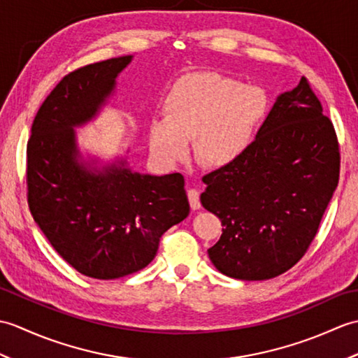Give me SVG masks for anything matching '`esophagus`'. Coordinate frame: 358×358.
Wrapping results in <instances>:
<instances>
[{
  "label": "esophagus",
  "instance_id": "1",
  "mask_svg": "<svg viewBox=\"0 0 358 358\" xmlns=\"http://www.w3.org/2000/svg\"><path fill=\"white\" fill-rule=\"evenodd\" d=\"M187 196H189V203H191V208L194 210L200 209L201 203H200V192L196 189H189L187 191Z\"/></svg>",
  "mask_w": 358,
  "mask_h": 358
}]
</instances>
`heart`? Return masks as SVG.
<instances>
[{
	"instance_id": "1",
	"label": "heart",
	"mask_w": 358,
	"mask_h": 358,
	"mask_svg": "<svg viewBox=\"0 0 358 358\" xmlns=\"http://www.w3.org/2000/svg\"><path fill=\"white\" fill-rule=\"evenodd\" d=\"M166 118L149 126L150 152L159 163L173 164L187 155L194 140L195 158L204 166L237 162L254 143L269 110V98L258 86L215 72L181 77L164 98Z\"/></svg>"
}]
</instances>
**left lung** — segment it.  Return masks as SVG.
I'll use <instances>...</instances> for the list:
<instances>
[{
    "instance_id": "left-lung-1",
    "label": "left lung",
    "mask_w": 358,
    "mask_h": 358,
    "mask_svg": "<svg viewBox=\"0 0 358 358\" xmlns=\"http://www.w3.org/2000/svg\"><path fill=\"white\" fill-rule=\"evenodd\" d=\"M338 177L336 129L303 77L277 98L245 155L203 177V208L223 224L210 262L238 280L289 271L315 238Z\"/></svg>"
}]
</instances>
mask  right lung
Segmentation results:
<instances>
[{
	"label": "right lung",
	"instance_id": "obj_1",
	"mask_svg": "<svg viewBox=\"0 0 358 358\" xmlns=\"http://www.w3.org/2000/svg\"><path fill=\"white\" fill-rule=\"evenodd\" d=\"M132 57L67 73L38 109L27 141V203L53 249L75 271L113 280L154 260L162 235L189 215L181 173L141 175L117 162L90 171L73 127L92 120Z\"/></svg>",
	"mask_w": 358,
	"mask_h": 358
}]
</instances>
